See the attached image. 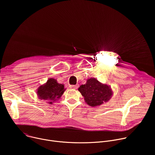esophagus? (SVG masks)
Here are the masks:
<instances>
[{
    "label": "esophagus",
    "instance_id": "1",
    "mask_svg": "<svg viewBox=\"0 0 155 155\" xmlns=\"http://www.w3.org/2000/svg\"><path fill=\"white\" fill-rule=\"evenodd\" d=\"M79 85L78 84H76V85H71L70 86V87L72 88V89H77V88L78 87Z\"/></svg>",
    "mask_w": 155,
    "mask_h": 155
}]
</instances>
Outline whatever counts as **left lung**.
I'll use <instances>...</instances> for the list:
<instances>
[{"mask_svg": "<svg viewBox=\"0 0 155 155\" xmlns=\"http://www.w3.org/2000/svg\"><path fill=\"white\" fill-rule=\"evenodd\" d=\"M78 91L84 101L91 107H97L108 101L113 94L110 86L102 84L94 78L87 79L85 84H81Z\"/></svg>", "mask_w": 155, "mask_h": 155, "instance_id": "obj_1", "label": "left lung"}]
</instances>
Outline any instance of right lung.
<instances>
[{
	"label": "right lung",
	"mask_w": 155,
	"mask_h": 155,
	"mask_svg": "<svg viewBox=\"0 0 155 155\" xmlns=\"http://www.w3.org/2000/svg\"><path fill=\"white\" fill-rule=\"evenodd\" d=\"M65 90L64 84L58 83L56 80L51 78L39 86L37 93L40 99L48 101V103L51 104L61 97Z\"/></svg>",
	"instance_id": "right-lung-1"
}]
</instances>
